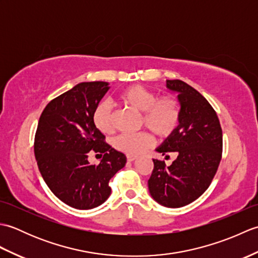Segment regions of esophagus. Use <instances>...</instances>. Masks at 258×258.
<instances>
[{
	"instance_id": "obj_1",
	"label": "esophagus",
	"mask_w": 258,
	"mask_h": 258,
	"mask_svg": "<svg viewBox=\"0 0 258 258\" xmlns=\"http://www.w3.org/2000/svg\"><path fill=\"white\" fill-rule=\"evenodd\" d=\"M136 160V156L135 155H127V161L128 162H133Z\"/></svg>"
}]
</instances>
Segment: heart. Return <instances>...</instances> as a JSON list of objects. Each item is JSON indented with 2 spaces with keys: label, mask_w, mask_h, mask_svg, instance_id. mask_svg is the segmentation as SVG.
I'll return each mask as SVG.
<instances>
[{
  "label": "heart",
  "mask_w": 258,
  "mask_h": 258,
  "mask_svg": "<svg viewBox=\"0 0 258 258\" xmlns=\"http://www.w3.org/2000/svg\"><path fill=\"white\" fill-rule=\"evenodd\" d=\"M124 105L142 112V125L146 126L157 138L165 139L177 128L180 119V104L174 95L157 97L155 92L141 85H131L118 94ZM93 123L104 134L114 131L111 104L103 101L93 112ZM115 149L128 155H138L152 144V136L146 132L120 134L114 139Z\"/></svg>",
  "instance_id": "1"
}]
</instances>
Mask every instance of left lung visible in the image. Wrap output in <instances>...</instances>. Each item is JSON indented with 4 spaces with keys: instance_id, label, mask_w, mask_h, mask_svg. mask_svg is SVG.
<instances>
[{
    "instance_id": "left-lung-1",
    "label": "left lung",
    "mask_w": 258,
    "mask_h": 258,
    "mask_svg": "<svg viewBox=\"0 0 258 258\" xmlns=\"http://www.w3.org/2000/svg\"><path fill=\"white\" fill-rule=\"evenodd\" d=\"M166 86L178 94L180 119L156 151L177 157L169 166L153 160L149 189L158 204L176 208L199 199L211 185L222 160L223 133L215 109L200 92L180 80H167Z\"/></svg>"
}]
</instances>
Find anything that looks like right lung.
I'll use <instances>...</instances> for the list:
<instances>
[{
    "label": "right lung",
    "mask_w": 258,
    "mask_h": 258,
    "mask_svg": "<svg viewBox=\"0 0 258 258\" xmlns=\"http://www.w3.org/2000/svg\"><path fill=\"white\" fill-rule=\"evenodd\" d=\"M108 89L107 82L75 85L47 104L37 124L34 154L42 177L58 200L78 210L103 204L111 195L109 179L126 164L93 123ZM90 150L103 155L98 166L87 161Z\"/></svg>",
    "instance_id": "right-lung-1"
}]
</instances>
